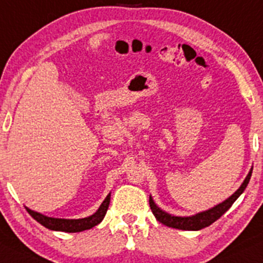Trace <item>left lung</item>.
<instances>
[{
    "mask_svg": "<svg viewBox=\"0 0 263 263\" xmlns=\"http://www.w3.org/2000/svg\"><path fill=\"white\" fill-rule=\"evenodd\" d=\"M251 174H252V169L250 170L249 175L246 176L245 181L242 182V185L240 186L238 191H236L234 195L230 196L228 200L222 202L220 204L216 205V207L211 208V210L196 214V216H192V217L170 216V214L163 212L160 208H158L156 203L153 202V200H152V197H149L151 210L153 212L154 217L157 218L158 222L164 224V226L169 228H175V229H180V230H201L205 227H210L212 223H214L217 219H219V218L222 217L230 207H232L234 202L236 201V198L242 194L243 190H245L246 186H248L250 178H251Z\"/></svg>",
    "mask_w": 263,
    "mask_h": 263,
    "instance_id": "obj_1",
    "label": "left lung"
}]
</instances>
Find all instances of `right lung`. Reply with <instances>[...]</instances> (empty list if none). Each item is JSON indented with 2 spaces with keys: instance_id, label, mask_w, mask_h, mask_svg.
<instances>
[{
  "instance_id": "obj_1",
  "label": "right lung",
  "mask_w": 263,
  "mask_h": 263,
  "mask_svg": "<svg viewBox=\"0 0 263 263\" xmlns=\"http://www.w3.org/2000/svg\"><path fill=\"white\" fill-rule=\"evenodd\" d=\"M109 203L110 194L106 196V198L104 200L103 203H101L99 210H98L93 216L82 218V219H59V218H50L43 216V214L31 211L29 208H27V211L37 223H40L41 226L47 228V229L58 230V232L65 233H78L98 226V224L104 219V217H105L107 208H109Z\"/></svg>"
}]
</instances>
